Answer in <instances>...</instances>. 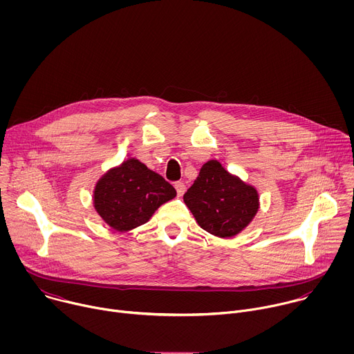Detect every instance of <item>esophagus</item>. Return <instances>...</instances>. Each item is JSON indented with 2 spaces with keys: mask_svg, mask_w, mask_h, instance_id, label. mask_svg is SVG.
Segmentation results:
<instances>
[{
  "mask_svg": "<svg viewBox=\"0 0 354 354\" xmlns=\"http://www.w3.org/2000/svg\"><path fill=\"white\" fill-rule=\"evenodd\" d=\"M175 189H176L178 196H183V193L186 192V186H185L183 182H176V183H175Z\"/></svg>",
  "mask_w": 354,
  "mask_h": 354,
  "instance_id": "34e87169",
  "label": "esophagus"
}]
</instances>
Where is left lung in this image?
<instances>
[{"instance_id": "left-lung-1", "label": "left lung", "mask_w": 354, "mask_h": 354, "mask_svg": "<svg viewBox=\"0 0 354 354\" xmlns=\"http://www.w3.org/2000/svg\"><path fill=\"white\" fill-rule=\"evenodd\" d=\"M197 224L218 238L243 231L259 210L258 190L230 174L217 160L207 161L183 196Z\"/></svg>"}]
</instances>
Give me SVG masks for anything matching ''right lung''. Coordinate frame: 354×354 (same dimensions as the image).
Masks as SVG:
<instances>
[{"instance_id":"1","label":"right lung","mask_w":354,"mask_h":354,"mask_svg":"<svg viewBox=\"0 0 354 354\" xmlns=\"http://www.w3.org/2000/svg\"><path fill=\"white\" fill-rule=\"evenodd\" d=\"M175 196V187L161 175L129 158L99 178L93 207L111 228L126 232L145 224Z\"/></svg>"}]
</instances>
